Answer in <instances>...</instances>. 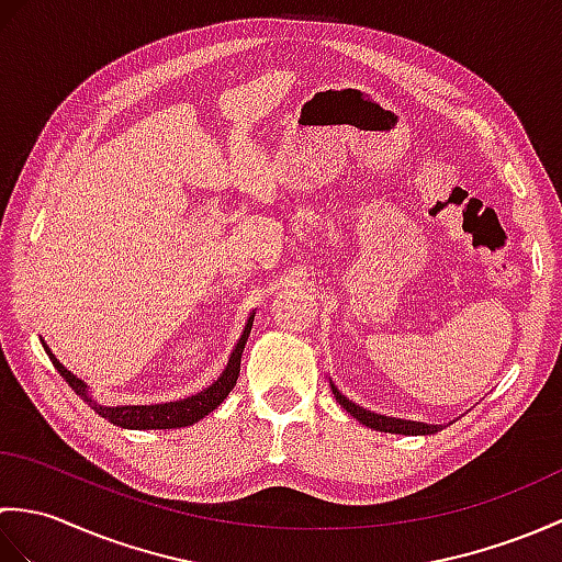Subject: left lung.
<instances>
[{
	"label": "left lung",
	"instance_id": "8db88e82",
	"mask_svg": "<svg viewBox=\"0 0 562 562\" xmlns=\"http://www.w3.org/2000/svg\"><path fill=\"white\" fill-rule=\"evenodd\" d=\"M333 389V396L342 405L345 411H348L355 420H360L364 427H372L376 432H391V435H435L437 427L435 425H425V423H411V420H396V417H386V415H376V413H369L360 405H355L348 396H342V393L336 389V384H330Z\"/></svg>",
	"mask_w": 562,
	"mask_h": 562
}]
</instances>
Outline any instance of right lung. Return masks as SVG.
Wrapping results in <instances>:
<instances>
[{"mask_svg":"<svg viewBox=\"0 0 562 562\" xmlns=\"http://www.w3.org/2000/svg\"><path fill=\"white\" fill-rule=\"evenodd\" d=\"M250 328H254V316H248L241 338H238V342L234 345V350L229 355V362H226L224 372L220 374V379L214 381L212 386L202 389L200 393H195V396H188V398L176 401V403H161V405H103L99 401H93L87 384L71 374L67 367H63V362L57 360L45 342H43V348L47 355H50V360L59 372V376H63L71 389H75V393L83 403H89L91 408L97 411L101 417H105L109 423H113L117 427H125V429H176V427L195 425L198 420H202V417L210 415L214 408H220L222 401L229 396L232 389L236 386L238 372H241V352L246 348Z\"/></svg>","mask_w":562,"mask_h":562,"instance_id":"obj_1","label":"right lung"}]
</instances>
